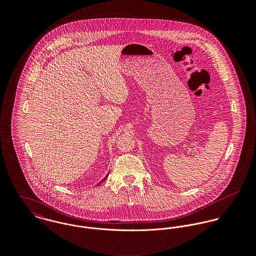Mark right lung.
<instances>
[{
	"instance_id": "add662e5",
	"label": "right lung",
	"mask_w": 256,
	"mask_h": 256,
	"mask_svg": "<svg viewBox=\"0 0 256 256\" xmlns=\"http://www.w3.org/2000/svg\"><path fill=\"white\" fill-rule=\"evenodd\" d=\"M108 174H110V172H108ZM108 174H106V178H104V180H102V182H100L98 183V184H96V186H98V185H100V183L104 182V180H106V178H108Z\"/></svg>"
}]
</instances>
